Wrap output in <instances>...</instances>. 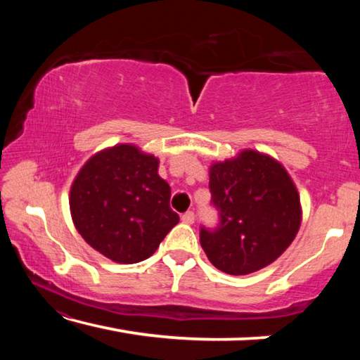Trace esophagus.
<instances>
[{"label": "esophagus", "instance_id": "obj_1", "mask_svg": "<svg viewBox=\"0 0 360 360\" xmlns=\"http://www.w3.org/2000/svg\"><path fill=\"white\" fill-rule=\"evenodd\" d=\"M181 219H182V222H184V224H193V221H195V214H193V211H187V212H184V214L181 216Z\"/></svg>", "mask_w": 360, "mask_h": 360}]
</instances>
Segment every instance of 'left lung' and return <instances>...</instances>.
Wrapping results in <instances>:
<instances>
[{"label":"left lung","mask_w":360,"mask_h":360,"mask_svg":"<svg viewBox=\"0 0 360 360\" xmlns=\"http://www.w3.org/2000/svg\"><path fill=\"white\" fill-rule=\"evenodd\" d=\"M216 227L200 225L206 257L227 275H249L270 265L294 241L302 221L294 182L271 157L243 150L210 172Z\"/></svg>","instance_id":"1"}]
</instances>
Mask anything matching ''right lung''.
<instances>
[{
    "instance_id": "1",
    "label": "right lung",
    "mask_w": 360,
    "mask_h": 360,
    "mask_svg": "<svg viewBox=\"0 0 360 360\" xmlns=\"http://www.w3.org/2000/svg\"><path fill=\"white\" fill-rule=\"evenodd\" d=\"M157 169L158 158L120 144L94 155L72 182L70 208L76 229L108 259L146 260L179 222L169 208L172 188Z\"/></svg>"
}]
</instances>
